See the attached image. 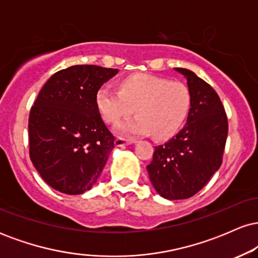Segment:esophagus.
<instances>
[{
  "label": "esophagus",
  "instance_id": "34e87169",
  "mask_svg": "<svg viewBox=\"0 0 258 258\" xmlns=\"http://www.w3.org/2000/svg\"><path fill=\"white\" fill-rule=\"evenodd\" d=\"M130 144H132V141H130V139H125V138L115 139V146L116 147H125V146H130Z\"/></svg>",
  "mask_w": 258,
  "mask_h": 258
}]
</instances>
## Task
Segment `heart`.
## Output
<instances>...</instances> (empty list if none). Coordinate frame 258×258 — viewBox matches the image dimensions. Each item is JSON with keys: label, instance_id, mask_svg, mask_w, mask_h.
I'll list each match as a JSON object with an SVG mask.
<instances>
[{"label": "heart", "instance_id": "obj_1", "mask_svg": "<svg viewBox=\"0 0 258 258\" xmlns=\"http://www.w3.org/2000/svg\"><path fill=\"white\" fill-rule=\"evenodd\" d=\"M98 110L109 123H119L133 114L135 119L119 126L125 136L150 135L167 139L183 126L191 105V94L182 82L149 74H133L121 80L120 91L99 88L96 94Z\"/></svg>", "mask_w": 258, "mask_h": 258}]
</instances>
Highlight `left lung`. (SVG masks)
<instances>
[{"instance_id":"1","label":"left lung","mask_w":258,"mask_h":258,"mask_svg":"<svg viewBox=\"0 0 258 258\" xmlns=\"http://www.w3.org/2000/svg\"><path fill=\"white\" fill-rule=\"evenodd\" d=\"M174 70L186 79L190 110L185 126L155 147L147 166L156 193L168 200L188 199L205 186L221 166L228 135L226 111L214 88L190 70Z\"/></svg>"}]
</instances>
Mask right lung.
I'll return each mask as SVG.
<instances>
[{
	"instance_id": "add662e5",
	"label": "right lung",
	"mask_w": 258,
	"mask_h": 258,
	"mask_svg": "<svg viewBox=\"0 0 258 258\" xmlns=\"http://www.w3.org/2000/svg\"><path fill=\"white\" fill-rule=\"evenodd\" d=\"M117 69L74 65L55 73L29 117L30 159L44 182L60 193L84 194L96 184L114 136L100 117L96 94Z\"/></svg>"
}]
</instances>
